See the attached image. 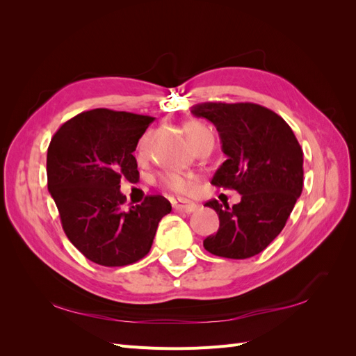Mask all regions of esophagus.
Segmentation results:
<instances>
[{"mask_svg":"<svg viewBox=\"0 0 356 356\" xmlns=\"http://www.w3.org/2000/svg\"><path fill=\"white\" fill-rule=\"evenodd\" d=\"M172 207H174V209L177 212H195L197 209V204L193 203V202H186V200H175L174 203H172Z\"/></svg>","mask_w":356,"mask_h":356,"instance_id":"obj_1","label":"esophagus"}]
</instances>
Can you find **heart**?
<instances>
[{
  "mask_svg": "<svg viewBox=\"0 0 356 356\" xmlns=\"http://www.w3.org/2000/svg\"><path fill=\"white\" fill-rule=\"evenodd\" d=\"M186 134L188 135L190 141L193 143V141H196V139L208 135L211 132L203 124H200L197 122H190L186 126ZM147 141H148V135H145L143 138L141 144H139V152H144ZM160 182L165 188L174 191V193H177V195H181V196H190L197 188V182H196L195 177L190 174H182V172H177V170L161 172Z\"/></svg>",
  "mask_w": 356,
  "mask_h": 356,
  "instance_id": "1",
  "label": "heart"
}]
</instances>
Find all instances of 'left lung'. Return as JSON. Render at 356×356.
Returning a JSON list of instances; mask_svg holds the SVG:
<instances>
[{"mask_svg":"<svg viewBox=\"0 0 356 356\" xmlns=\"http://www.w3.org/2000/svg\"><path fill=\"white\" fill-rule=\"evenodd\" d=\"M191 113L217 127L227 156L211 182L242 196L232 208L204 203L220 218L204 250L233 260L260 254L282 232L303 190V149L284 118L261 105L207 102Z\"/></svg>","mask_w":356,"mask_h":356,"instance_id":"left-lung-1","label":"left lung"}]
</instances>
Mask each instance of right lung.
I'll return each mask as SVG.
<instances>
[{"instance_id": "add662e5", "label": "right lung", "mask_w": 356, "mask_h": 356, "mask_svg": "<svg viewBox=\"0 0 356 356\" xmlns=\"http://www.w3.org/2000/svg\"><path fill=\"white\" fill-rule=\"evenodd\" d=\"M154 117L96 108L63 123L47 149V188L71 243L88 260L120 267L153 245L160 220L172 211L163 196L126 208L120 181L139 178L134 156Z\"/></svg>"}]
</instances>
